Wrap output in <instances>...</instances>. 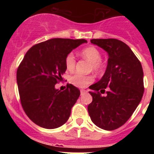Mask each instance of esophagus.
I'll return each mask as SVG.
<instances>
[{"label":"esophagus","mask_w":154,"mask_h":154,"mask_svg":"<svg viewBox=\"0 0 154 154\" xmlns=\"http://www.w3.org/2000/svg\"><path fill=\"white\" fill-rule=\"evenodd\" d=\"M87 91L86 90H84V89H82L81 91H80V93H81V95L82 96V95H84L85 93H86Z\"/></svg>","instance_id":"esophagus-1"}]
</instances>
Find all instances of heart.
Instances as JSON below:
<instances>
[{
	"label": "heart",
	"instance_id": "b5f03b06",
	"mask_svg": "<svg viewBox=\"0 0 154 154\" xmlns=\"http://www.w3.org/2000/svg\"><path fill=\"white\" fill-rule=\"evenodd\" d=\"M81 55L82 57L91 62V70L95 71L96 72L99 73L104 69V64L101 61V52L95 46H89L81 51ZM65 63L66 69L69 71L74 69L75 65V58L73 53H69L65 59ZM94 80V77L92 75H82L80 74H75L70 78L71 83L76 87L83 88L92 83Z\"/></svg>",
	"mask_w": 154,
	"mask_h": 154
}]
</instances>
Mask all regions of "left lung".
I'll list each match as a JSON object with an SVG mask.
<instances>
[{
	"instance_id": "obj_1",
	"label": "left lung",
	"mask_w": 154,
	"mask_h": 154,
	"mask_svg": "<svg viewBox=\"0 0 154 154\" xmlns=\"http://www.w3.org/2000/svg\"><path fill=\"white\" fill-rule=\"evenodd\" d=\"M108 53V64L103 78L89 86L92 102L88 112L92 123L103 130L123 126L133 115L143 95V72L130 48L115 38L92 39ZM106 88L107 95L103 97Z\"/></svg>"
}]
</instances>
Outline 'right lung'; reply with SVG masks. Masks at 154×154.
Instances as JSON below:
<instances>
[{
    "instance_id": "add662e5",
    "label": "right lung",
    "mask_w": 154,
    "mask_h": 154,
    "mask_svg": "<svg viewBox=\"0 0 154 154\" xmlns=\"http://www.w3.org/2000/svg\"><path fill=\"white\" fill-rule=\"evenodd\" d=\"M85 39L52 38L36 44L27 51L17 71L22 108L32 122L45 129H55L69 119L80 96L72 84L62 92L55 84L65 72L66 55Z\"/></svg>"
}]
</instances>
